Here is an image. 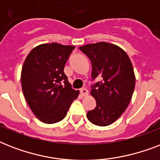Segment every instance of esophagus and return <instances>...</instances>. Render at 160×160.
Listing matches in <instances>:
<instances>
[{"mask_svg":"<svg viewBox=\"0 0 160 160\" xmlns=\"http://www.w3.org/2000/svg\"><path fill=\"white\" fill-rule=\"evenodd\" d=\"M80 95H81V96H83V97L87 96L88 94H89V91H88L87 89H85V88H82V89H80Z\"/></svg>","mask_w":160,"mask_h":160,"instance_id":"esophagus-1","label":"esophagus"}]
</instances>
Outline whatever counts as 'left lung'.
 <instances>
[{
	"instance_id": "left-lung-1",
	"label": "left lung",
	"mask_w": 160,
	"mask_h": 160,
	"mask_svg": "<svg viewBox=\"0 0 160 160\" xmlns=\"http://www.w3.org/2000/svg\"><path fill=\"white\" fill-rule=\"evenodd\" d=\"M92 64V80L101 78L91 86L90 94L96 107L88 111L87 118L98 126L116 121L131 100L135 85L134 69L129 56L120 47L99 42L79 47Z\"/></svg>"
}]
</instances>
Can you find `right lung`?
<instances>
[{
  "mask_svg": "<svg viewBox=\"0 0 160 160\" xmlns=\"http://www.w3.org/2000/svg\"><path fill=\"white\" fill-rule=\"evenodd\" d=\"M75 46L42 44L29 53L21 70L24 96L34 114L46 124L62 120L79 91L64 73Z\"/></svg>",
  "mask_w": 160,
  "mask_h": 160,
  "instance_id": "right-lung-1",
  "label": "right lung"
}]
</instances>
